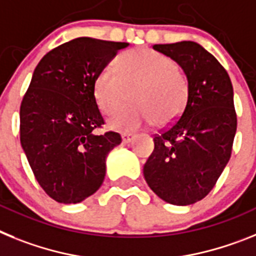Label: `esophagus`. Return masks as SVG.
<instances>
[{
  "mask_svg": "<svg viewBox=\"0 0 256 256\" xmlns=\"http://www.w3.org/2000/svg\"><path fill=\"white\" fill-rule=\"evenodd\" d=\"M134 138H135V134H131V132H124V134H122V142H124V143H130Z\"/></svg>",
  "mask_w": 256,
  "mask_h": 256,
  "instance_id": "esophagus-1",
  "label": "esophagus"
}]
</instances>
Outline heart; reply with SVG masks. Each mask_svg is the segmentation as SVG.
<instances>
[{
	"mask_svg": "<svg viewBox=\"0 0 256 256\" xmlns=\"http://www.w3.org/2000/svg\"><path fill=\"white\" fill-rule=\"evenodd\" d=\"M117 70L106 66L94 81V98L106 114L128 104L134 106L116 114L108 125L114 130H134L153 122L166 126L182 114L188 99V84L170 58L150 48H136L118 58Z\"/></svg>",
	"mask_w": 256,
	"mask_h": 256,
	"instance_id": "1",
	"label": "heart"
}]
</instances>
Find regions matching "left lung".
<instances>
[{
	"label": "left lung",
	"mask_w": 256,
	"mask_h": 256,
	"mask_svg": "<svg viewBox=\"0 0 256 256\" xmlns=\"http://www.w3.org/2000/svg\"><path fill=\"white\" fill-rule=\"evenodd\" d=\"M183 70L188 99L180 117L154 136L143 174L168 204L192 205L208 194L230 158L237 128L230 76L214 55L193 41L154 45Z\"/></svg>",
	"instance_id": "left-lung-1"
}]
</instances>
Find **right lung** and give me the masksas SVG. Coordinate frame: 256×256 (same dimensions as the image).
Masks as SVG:
<instances>
[{
	"instance_id": "right-lung-1",
	"label": "right lung",
	"mask_w": 256,
	"mask_h": 256,
	"mask_svg": "<svg viewBox=\"0 0 256 256\" xmlns=\"http://www.w3.org/2000/svg\"><path fill=\"white\" fill-rule=\"evenodd\" d=\"M128 42L78 37L58 46L36 66L20 106V143L42 190L60 204L94 194L106 176L117 132L104 124L94 98L98 73Z\"/></svg>"
}]
</instances>
